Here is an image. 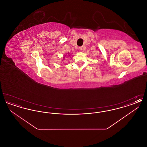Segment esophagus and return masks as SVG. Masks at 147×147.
<instances>
[{
	"label": "esophagus",
	"instance_id": "esophagus-1",
	"mask_svg": "<svg viewBox=\"0 0 147 147\" xmlns=\"http://www.w3.org/2000/svg\"><path fill=\"white\" fill-rule=\"evenodd\" d=\"M83 46H81V47H79V50H80V51H82V50H83Z\"/></svg>",
	"mask_w": 147,
	"mask_h": 147
}]
</instances>
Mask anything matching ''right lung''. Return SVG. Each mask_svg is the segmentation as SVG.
<instances>
[{
    "label": "right lung",
    "instance_id": "right-lung-1",
    "mask_svg": "<svg viewBox=\"0 0 147 147\" xmlns=\"http://www.w3.org/2000/svg\"><path fill=\"white\" fill-rule=\"evenodd\" d=\"M70 56V55H68V56Z\"/></svg>",
    "mask_w": 147,
    "mask_h": 147
}]
</instances>
